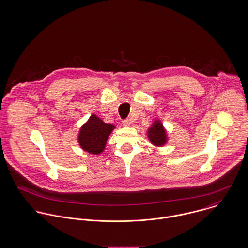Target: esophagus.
I'll return each mask as SVG.
<instances>
[{"label":"esophagus","instance_id":"34e87169","mask_svg":"<svg viewBox=\"0 0 248 248\" xmlns=\"http://www.w3.org/2000/svg\"><path fill=\"white\" fill-rule=\"evenodd\" d=\"M122 124L125 127H129L131 125V121H130V119H125V120L122 121Z\"/></svg>","mask_w":248,"mask_h":248}]
</instances>
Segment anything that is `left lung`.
Wrapping results in <instances>:
<instances>
[{
    "mask_svg": "<svg viewBox=\"0 0 248 248\" xmlns=\"http://www.w3.org/2000/svg\"><path fill=\"white\" fill-rule=\"evenodd\" d=\"M148 138L155 146H163L167 142V134L160 120H155L148 130Z\"/></svg>",
    "mask_w": 248,
    "mask_h": 248,
    "instance_id": "8db88e82",
    "label": "left lung"
}]
</instances>
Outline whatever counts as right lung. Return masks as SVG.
Instances as JSON below:
<instances>
[{
	"label": "right lung",
	"instance_id": "add662e5",
	"mask_svg": "<svg viewBox=\"0 0 248 248\" xmlns=\"http://www.w3.org/2000/svg\"><path fill=\"white\" fill-rule=\"evenodd\" d=\"M114 128L113 125L105 123L95 114H92L79 131L78 142L80 147L90 154H101L105 149L108 136Z\"/></svg>",
	"mask_w": 248,
	"mask_h": 248
}]
</instances>
